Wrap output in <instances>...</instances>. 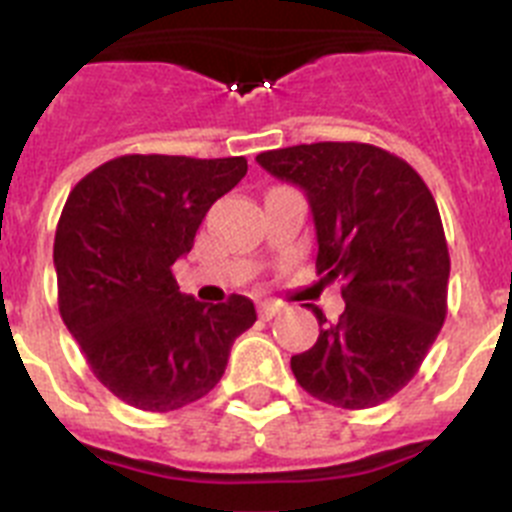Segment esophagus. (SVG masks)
Returning <instances> with one entry per match:
<instances>
[{
    "label": "esophagus",
    "mask_w": 512,
    "mask_h": 512,
    "mask_svg": "<svg viewBox=\"0 0 512 512\" xmlns=\"http://www.w3.org/2000/svg\"><path fill=\"white\" fill-rule=\"evenodd\" d=\"M277 312H279V302H271V300L259 302V318L269 320V318H274Z\"/></svg>",
    "instance_id": "34e87169"
}]
</instances>
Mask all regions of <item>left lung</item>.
<instances>
[{
	"mask_svg": "<svg viewBox=\"0 0 512 512\" xmlns=\"http://www.w3.org/2000/svg\"><path fill=\"white\" fill-rule=\"evenodd\" d=\"M305 189L318 230L315 269L341 282L346 310L323 325L292 374L343 410L382 405L418 374L446 320L449 246L431 189L395 153L369 143H310L256 156Z\"/></svg>",
	"mask_w": 512,
	"mask_h": 512,
	"instance_id": "obj_1",
	"label": "left lung"
}]
</instances>
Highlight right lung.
I'll return each instance as SVG.
<instances>
[{
    "mask_svg": "<svg viewBox=\"0 0 512 512\" xmlns=\"http://www.w3.org/2000/svg\"><path fill=\"white\" fill-rule=\"evenodd\" d=\"M246 171L243 156L128 153L89 171L63 205L58 312L94 377L133 408L169 413L205 397L235 338L256 323L248 297L205 305L171 274Z\"/></svg>",
    "mask_w": 512,
    "mask_h": 512,
    "instance_id": "add662e5",
    "label": "right lung"
}]
</instances>
